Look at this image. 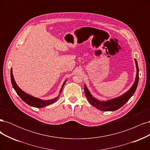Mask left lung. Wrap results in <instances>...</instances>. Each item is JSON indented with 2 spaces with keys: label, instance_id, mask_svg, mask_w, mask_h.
Instances as JSON below:
<instances>
[{
  "label": "left lung",
  "instance_id": "left-lung-1",
  "mask_svg": "<svg viewBox=\"0 0 150 150\" xmlns=\"http://www.w3.org/2000/svg\"><path fill=\"white\" fill-rule=\"evenodd\" d=\"M134 61L136 67H137V76H136L134 83L128 91L117 98L110 99V100H108L106 101H99L98 99L94 98L89 91V90L87 88V87H86V86L84 85V93L86 94V98H87L88 101L89 102V103L93 106L98 108V110L103 111H116L120 109L121 107H122L125 104H126V103L129 100L131 97L135 93V91L137 89V86L138 84L139 68L138 66L137 61L136 59H134Z\"/></svg>",
  "mask_w": 150,
  "mask_h": 150
}]
</instances>
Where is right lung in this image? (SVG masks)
Returning <instances> with one entry per match:
<instances>
[{"instance_id":"add662e5","label":"right lung","mask_w":150,"mask_h":150,"mask_svg":"<svg viewBox=\"0 0 150 150\" xmlns=\"http://www.w3.org/2000/svg\"><path fill=\"white\" fill-rule=\"evenodd\" d=\"M11 83H12L13 89H15L17 94L19 95L22 100H23L25 103L29 104V105L30 106H33V107L38 108H43L44 106H46L47 105H49V104H51L54 103H55L58 99L59 97L60 94L62 92V88H63V87H64V85L65 84V83L66 82V80L64 81V83H63V84L62 86V88L60 90L59 95L57 97L54 98V99H50V100H42V99H40L39 98L33 97V96H30V95L25 93L19 87V86L17 85L16 81L14 80V78H13L12 69H11Z\"/></svg>"}]
</instances>
